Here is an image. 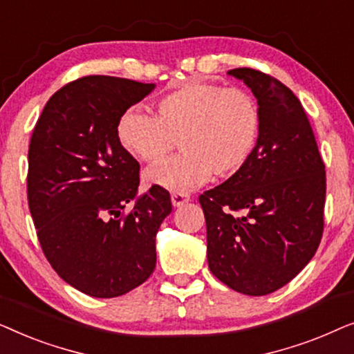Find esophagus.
<instances>
[{
	"label": "esophagus",
	"instance_id": "1",
	"mask_svg": "<svg viewBox=\"0 0 354 354\" xmlns=\"http://www.w3.org/2000/svg\"><path fill=\"white\" fill-rule=\"evenodd\" d=\"M171 200H172V205L178 207V206H182L183 203L190 201V195H188L187 192H174L171 195Z\"/></svg>",
	"mask_w": 354,
	"mask_h": 354
}]
</instances>
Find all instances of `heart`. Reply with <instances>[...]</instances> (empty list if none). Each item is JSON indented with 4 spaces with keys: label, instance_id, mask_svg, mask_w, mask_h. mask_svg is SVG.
I'll return each mask as SVG.
<instances>
[{
    "label": "heart",
    "instance_id": "obj_1",
    "mask_svg": "<svg viewBox=\"0 0 354 354\" xmlns=\"http://www.w3.org/2000/svg\"><path fill=\"white\" fill-rule=\"evenodd\" d=\"M261 109L243 88L187 80L154 103V115L127 108L115 124L118 143L147 162L182 154L147 171V182L166 190L203 185L212 174L227 178L246 166L258 147Z\"/></svg>",
    "mask_w": 354,
    "mask_h": 354
}]
</instances>
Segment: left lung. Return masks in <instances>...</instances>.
Here are the masks:
<instances>
[{
    "mask_svg": "<svg viewBox=\"0 0 354 354\" xmlns=\"http://www.w3.org/2000/svg\"><path fill=\"white\" fill-rule=\"evenodd\" d=\"M227 74L258 100L261 135L246 166L200 196L207 264L227 287L263 297L297 277L321 243L326 166L288 86L250 67Z\"/></svg>",
    "mask_w": 354,
    "mask_h": 354,
    "instance_id": "left-lung-1",
    "label": "left lung"
}]
</instances>
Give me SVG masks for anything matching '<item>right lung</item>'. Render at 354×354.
<instances>
[{
	"mask_svg": "<svg viewBox=\"0 0 354 354\" xmlns=\"http://www.w3.org/2000/svg\"><path fill=\"white\" fill-rule=\"evenodd\" d=\"M153 90L120 77H82L48 100L33 129L27 198L38 241L57 275L90 297L125 295L156 266L171 195L159 187L137 195L140 164L115 138L122 111Z\"/></svg>",
	"mask_w": 354,
	"mask_h": 354,
	"instance_id": "add662e5",
	"label": "right lung"
}]
</instances>
